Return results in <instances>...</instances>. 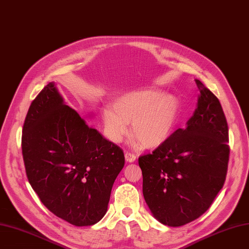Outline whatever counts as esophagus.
Returning <instances> with one entry per match:
<instances>
[{"mask_svg": "<svg viewBox=\"0 0 249 249\" xmlns=\"http://www.w3.org/2000/svg\"><path fill=\"white\" fill-rule=\"evenodd\" d=\"M125 159L128 163H133V161L136 160V156L133 153H130V151H126Z\"/></svg>", "mask_w": 249, "mask_h": 249, "instance_id": "34e87169", "label": "esophagus"}]
</instances>
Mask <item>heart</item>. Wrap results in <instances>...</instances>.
<instances>
[{"label": "heart", "instance_id": "heart-1", "mask_svg": "<svg viewBox=\"0 0 249 249\" xmlns=\"http://www.w3.org/2000/svg\"><path fill=\"white\" fill-rule=\"evenodd\" d=\"M180 112L175 95L144 89L119 98L114 107L106 106L102 118L107 138L120 142L131 124L132 135L145 148L163 144L174 129Z\"/></svg>", "mask_w": 249, "mask_h": 249}]
</instances>
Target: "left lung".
Wrapping results in <instances>:
<instances>
[{
    "instance_id": "1",
    "label": "left lung",
    "mask_w": 249,
    "mask_h": 249,
    "mask_svg": "<svg viewBox=\"0 0 249 249\" xmlns=\"http://www.w3.org/2000/svg\"><path fill=\"white\" fill-rule=\"evenodd\" d=\"M185 129H177L153 153L140 156L142 192L154 217L179 227L199 218L222 189L228 169V124L220 101L203 83Z\"/></svg>"
}]
</instances>
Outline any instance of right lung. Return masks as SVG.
<instances>
[{
    "label": "right lung",
    "mask_w": 249,
    "mask_h": 249,
    "mask_svg": "<svg viewBox=\"0 0 249 249\" xmlns=\"http://www.w3.org/2000/svg\"><path fill=\"white\" fill-rule=\"evenodd\" d=\"M21 146L28 181L49 211L78 227L103 219L124 153L65 104L53 82L32 101Z\"/></svg>",
    "instance_id": "right-lung-1"
}]
</instances>
